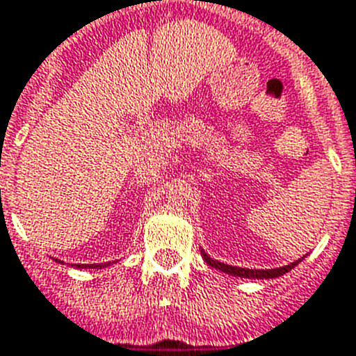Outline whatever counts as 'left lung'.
<instances>
[{"mask_svg":"<svg viewBox=\"0 0 356 356\" xmlns=\"http://www.w3.org/2000/svg\"><path fill=\"white\" fill-rule=\"evenodd\" d=\"M201 253L202 257H204V261L208 262L211 268H217V270L224 271V273L228 275H234V277H243V279H275V277H280V275L288 273L289 270H293L295 266L302 261V259H298V261L291 262V264L282 266V268H275V270H248V268H237V266H228L224 264V262L213 261V259H210L204 252Z\"/></svg>","mask_w":356,"mask_h":356,"instance_id":"left-lung-1","label":"left lung"}]
</instances>
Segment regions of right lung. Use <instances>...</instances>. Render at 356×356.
Segmentation results:
<instances>
[{
    "instance_id": "add662e5",
    "label": "right lung",
    "mask_w": 356,
    "mask_h": 356,
    "mask_svg": "<svg viewBox=\"0 0 356 356\" xmlns=\"http://www.w3.org/2000/svg\"><path fill=\"white\" fill-rule=\"evenodd\" d=\"M104 266H110V262H108V264H104ZM104 266L103 264H88V266L77 264V268H95V270H99V268H104Z\"/></svg>"
}]
</instances>
